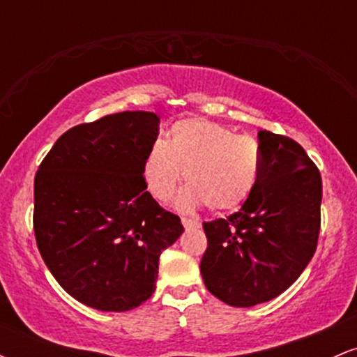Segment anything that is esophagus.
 <instances>
[{
  "label": "esophagus",
  "mask_w": 357,
  "mask_h": 357,
  "mask_svg": "<svg viewBox=\"0 0 357 357\" xmlns=\"http://www.w3.org/2000/svg\"><path fill=\"white\" fill-rule=\"evenodd\" d=\"M181 223H183V227L186 228V230H191V228H199V227H202V223H199V221H196V220H192V218H181Z\"/></svg>",
  "instance_id": "obj_1"
}]
</instances>
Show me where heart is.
<instances>
[{"label":"heart","instance_id":"obj_1","mask_svg":"<svg viewBox=\"0 0 357 357\" xmlns=\"http://www.w3.org/2000/svg\"><path fill=\"white\" fill-rule=\"evenodd\" d=\"M261 153L253 137L208 119H183L169 129V139H155L144 159V179L158 199L174 196L183 176L190 186L178 206L192 210L206 203L210 210L238 208L255 190Z\"/></svg>","mask_w":357,"mask_h":357}]
</instances>
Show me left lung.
Instances as JSON below:
<instances>
[{
	"instance_id": "1",
	"label": "left lung",
	"mask_w": 357,
	"mask_h": 357,
	"mask_svg": "<svg viewBox=\"0 0 357 357\" xmlns=\"http://www.w3.org/2000/svg\"><path fill=\"white\" fill-rule=\"evenodd\" d=\"M255 190L228 218L203 223L206 289L225 304L253 307L285 292L309 265L321 228L322 179L294 139L260 130Z\"/></svg>"
}]
</instances>
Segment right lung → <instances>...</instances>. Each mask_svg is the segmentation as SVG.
Here are the masks:
<instances>
[{"label": "right lung", "mask_w": 357, "mask_h": 357, "mask_svg": "<svg viewBox=\"0 0 357 357\" xmlns=\"http://www.w3.org/2000/svg\"><path fill=\"white\" fill-rule=\"evenodd\" d=\"M159 119L146 110L72 127L35 176L40 253L68 296L104 312L154 294L159 257L184 231L146 191L144 159Z\"/></svg>", "instance_id": "1"}]
</instances>
